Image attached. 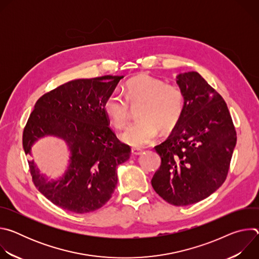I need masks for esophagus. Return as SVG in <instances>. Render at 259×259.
<instances>
[{
	"instance_id": "obj_1",
	"label": "esophagus",
	"mask_w": 259,
	"mask_h": 259,
	"mask_svg": "<svg viewBox=\"0 0 259 259\" xmlns=\"http://www.w3.org/2000/svg\"><path fill=\"white\" fill-rule=\"evenodd\" d=\"M131 153H132V155H134V156H139V155H141L142 151H141L140 149H135V147H133V149L131 150Z\"/></svg>"
}]
</instances>
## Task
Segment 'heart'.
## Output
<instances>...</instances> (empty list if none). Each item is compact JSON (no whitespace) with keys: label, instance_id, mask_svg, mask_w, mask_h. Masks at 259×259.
<instances>
[{"label":"heart","instance_id":"b5f03b06","mask_svg":"<svg viewBox=\"0 0 259 259\" xmlns=\"http://www.w3.org/2000/svg\"><path fill=\"white\" fill-rule=\"evenodd\" d=\"M125 96L110 93L103 104L104 112L116 128L126 125L130 106H138V121L130 124L120 133V139L131 146L141 147L153 142L159 129L171 131L179 122L183 112L182 91L175 85L165 84L161 79L139 75L125 85Z\"/></svg>","mask_w":259,"mask_h":259}]
</instances>
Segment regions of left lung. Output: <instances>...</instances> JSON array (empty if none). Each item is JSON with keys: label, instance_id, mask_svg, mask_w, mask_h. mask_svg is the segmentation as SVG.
<instances>
[{"label": "left lung", "instance_id": "obj_1", "mask_svg": "<svg viewBox=\"0 0 259 259\" xmlns=\"http://www.w3.org/2000/svg\"><path fill=\"white\" fill-rule=\"evenodd\" d=\"M175 81L183 112L168 139L155 146L162 163L152 186L169 204L187 206L223 186L237 135L226 101L199 72H179Z\"/></svg>", "mask_w": 259, "mask_h": 259}]
</instances>
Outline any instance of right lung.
Masks as SVG:
<instances>
[{
  "label": "right lung",
  "instance_id": "right-lung-1",
  "mask_svg": "<svg viewBox=\"0 0 259 259\" xmlns=\"http://www.w3.org/2000/svg\"><path fill=\"white\" fill-rule=\"evenodd\" d=\"M123 76H103L67 82L35 102L23 131L26 155L41 138L64 141L65 171L55 179L41 173L34 160L28 165L35 188L56 206L75 213L101 208L118 183V166L130 158V147L108 127L103 104Z\"/></svg>",
  "mask_w": 259,
  "mask_h": 259
}]
</instances>
